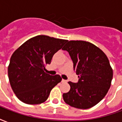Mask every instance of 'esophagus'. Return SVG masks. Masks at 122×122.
<instances>
[{"mask_svg": "<svg viewBox=\"0 0 122 122\" xmlns=\"http://www.w3.org/2000/svg\"><path fill=\"white\" fill-rule=\"evenodd\" d=\"M62 82H67V80H65L63 79L62 80Z\"/></svg>", "mask_w": 122, "mask_h": 122, "instance_id": "1", "label": "esophagus"}]
</instances>
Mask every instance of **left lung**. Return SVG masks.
<instances>
[{
    "label": "left lung",
    "mask_w": 122,
    "mask_h": 122,
    "mask_svg": "<svg viewBox=\"0 0 122 122\" xmlns=\"http://www.w3.org/2000/svg\"><path fill=\"white\" fill-rule=\"evenodd\" d=\"M62 50L69 52L79 78L78 83L68 82L71 89L63 95L64 101L80 109L94 107L111 85L113 71L108 59L100 48L83 40L68 41Z\"/></svg>",
    "instance_id": "left-lung-1"
}]
</instances>
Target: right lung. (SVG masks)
<instances>
[{
  "label": "right lung",
  "instance_id": "obj_1",
  "mask_svg": "<svg viewBox=\"0 0 122 122\" xmlns=\"http://www.w3.org/2000/svg\"><path fill=\"white\" fill-rule=\"evenodd\" d=\"M68 40L38 35L27 40L12 54L8 74L13 92L29 105H38L48 99L51 90L61 82L59 74H47L45 66Z\"/></svg>",
  "mask_w": 122,
  "mask_h": 122
}]
</instances>
